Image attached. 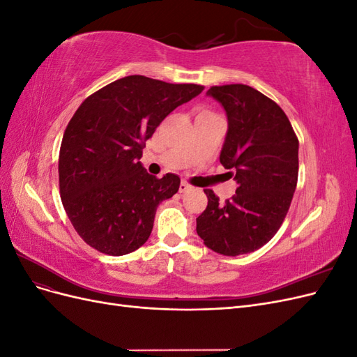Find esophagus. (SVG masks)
Instances as JSON below:
<instances>
[{"mask_svg":"<svg viewBox=\"0 0 357 357\" xmlns=\"http://www.w3.org/2000/svg\"><path fill=\"white\" fill-rule=\"evenodd\" d=\"M178 190H180V193H185V192L190 190V185H189V183H186V181H181Z\"/></svg>","mask_w":357,"mask_h":357,"instance_id":"34e87169","label":"esophagus"}]
</instances>
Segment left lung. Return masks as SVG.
I'll use <instances>...</instances> for the list:
<instances>
[{
  "mask_svg": "<svg viewBox=\"0 0 357 357\" xmlns=\"http://www.w3.org/2000/svg\"><path fill=\"white\" fill-rule=\"evenodd\" d=\"M207 95L228 117L220 164L238 188L225 202L204 190L208 205L197 232L215 253L245 255L271 240L286 218L298 181L299 142L286 113L250 86H213Z\"/></svg>",
  "mask_w": 357,
  "mask_h": 357,
  "instance_id": "1",
  "label": "left lung"
}]
</instances>
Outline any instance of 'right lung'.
Returning a JSON list of instances; mask_svg holds the SVG:
<instances>
[{
	"label": "right lung",
	"instance_id": "1",
	"mask_svg": "<svg viewBox=\"0 0 357 357\" xmlns=\"http://www.w3.org/2000/svg\"><path fill=\"white\" fill-rule=\"evenodd\" d=\"M202 91L128 75L82 102L63 132L58 171L63 208L86 244L122 256L149 240L158 205L177 193L180 177L149 174L139 162L144 142Z\"/></svg>",
	"mask_w": 357,
	"mask_h": 357
}]
</instances>
